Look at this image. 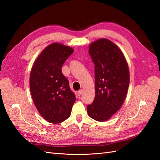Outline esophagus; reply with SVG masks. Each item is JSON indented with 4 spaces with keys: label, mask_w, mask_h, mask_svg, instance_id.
<instances>
[{
    "label": "esophagus",
    "mask_w": 160,
    "mask_h": 160,
    "mask_svg": "<svg viewBox=\"0 0 160 160\" xmlns=\"http://www.w3.org/2000/svg\"><path fill=\"white\" fill-rule=\"evenodd\" d=\"M82 93H83V91L79 90V91H78V92H77V94H78L79 96H80L82 94Z\"/></svg>",
    "instance_id": "1"
}]
</instances>
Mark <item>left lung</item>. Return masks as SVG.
Here are the masks:
<instances>
[{"mask_svg": "<svg viewBox=\"0 0 160 160\" xmlns=\"http://www.w3.org/2000/svg\"><path fill=\"white\" fill-rule=\"evenodd\" d=\"M89 52L95 64V96L88 105L89 117L98 122L110 119L122 107L129 84V71L122 51L107 38L89 45Z\"/></svg>", "mask_w": 160, "mask_h": 160, "instance_id": "left-lung-1", "label": "left lung"}]
</instances>
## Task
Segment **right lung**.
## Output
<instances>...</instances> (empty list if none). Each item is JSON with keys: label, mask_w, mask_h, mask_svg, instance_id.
I'll use <instances>...</instances> for the list:
<instances>
[{"label": "right lung", "mask_w": 160, "mask_h": 160, "mask_svg": "<svg viewBox=\"0 0 160 160\" xmlns=\"http://www.w3.org/2000/svg\"><path fill=\"white\" fill-rule=\"evenodd\" d=\"M74 50L53 42L42 50L32 67L30 90L33 102L42 117L51 123H60L69 118L76 98L62 66Z\"/></svg>", "instance_id": "right-lung-1"}]
</instances>
